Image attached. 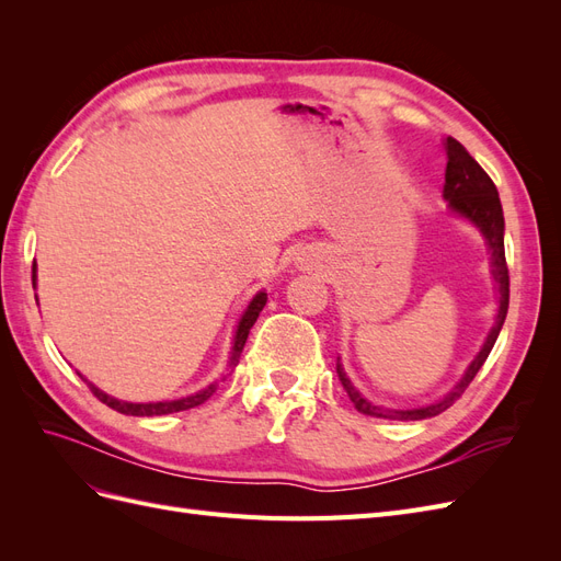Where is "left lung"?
<instances>
[{
  "label": "left lung",
  "mask_w": 561,
  "mask_h": 561,
  "mask_svg": "<svg viewBox=\"0 0 561 561\" xmlns=\"http://www.w3.org/2000/svg\"><path fill=\"white\" fill-rule=\"evenodd\" d=\"M445 151H447L445 198L449 201V208L458 215L468 217L474 227H480V231L484 233V239L489 243V250H491V266H494V278L499 283V293H501L496 325L491 328L482 351L478 353V358L470 363L461 383H458L451 390V393L445 396L443 400H437L435 404H428V407H419V410H386V407L367 402L358 393V390L353 388V383L346 379L342 365L336 363L339 381H342L353 407L360 414H367V416L390 419V421H421V419H431V416H437V414H443L445 410H449V407L458 398H461V393L468 388V383L474 379V375H478L480 367L489 358V353H491V348H494L499 332H501L505 316H507V301H511V276H507V264H505V248H503L505 222H503V208H501L499 190H496L494 180H491L484 173V168L468 154L461 142L454 140V138H447L445 140Z\"/></svg>",
  "instance_id": "obj_1"
}]
</instances>
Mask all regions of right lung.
<instances>
[{
    "mask_svg": "<svg viewBox=\"0 0 561 561\" xmlns=\"http://www.w3.org/2000/svg\"><path fill=\"white\" fill-rule=\"evenodd\" d=\"M32 283H35V264H32ZM264 304H266V293L254 295V299L250 301L248 311L243 313V318H241V322H239V332H236V339H233V351H231L229 367H236V365H239V358H241V353H243V346H245V342H248L250 328L254 325V320H257L260 311L264 309ZM83 381H87V379H83ZM87 383H89V381H87ZM89 388H91V393H93L100 402H105L107 407H112V410L122 412V414H128V416H161V414H173V412L192 410V407L203 404V402H206V400L215 393V390H217V383H210L208 388L198 390L196 396H190V398L171 400V402H145V404H140V402H122V400H114V398L105 396L103 390H98L93 383H89Z\"/></svg>",
    "mask_w": 561,
    "mask_h": 561,
    "instance_id": "right-lung-1",
    "label": "right lung"
}]
</instances>
